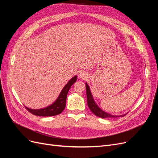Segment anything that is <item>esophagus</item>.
<instances>
[{
    "label": "esophagus",
    "mask_w": 158,
    "mask_h": 158,
    "mask_svg": "<svg viewBox=\"0 0 158 158\" xmlns=\"http://www.w3.org/2000/svg\"><path fill=\"white\" fill-rule=\"evenodd\" d=\"M88 74L86 73H85V72H80L78 74V77L82 80L86 79L88 78Z\"/></svg>",
    "instance_id": "obj_1"
}]
</instances>
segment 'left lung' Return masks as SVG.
<instances>
[{
    "mask_svg": "<svg viewBox=\"0 0 158 158\" xmlns=\"http://www.w3.org/2000/svg\"><path fill=\"white\" fill-rule=\"evenodd\" d=\"M85 88H86V95H87V102H88V106L89 108V109L92 111L93 113H94L95 115L98 116L101 118H116L118 117V116L117 115H113V114H110L109 113H107L103 110L100 109L96 103H95L94 100L93 99L92 95L91 94L89 88L88 86V84L85 83ZM125 114H123V115H121L119 117H123L125 116Z\"/></svg>",
    "mask_w": 158,
    "mask_h": 158,
    "instance_id": "obj_1",
    "label": "left lung"
}]
</instances>
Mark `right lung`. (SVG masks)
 <instances>
[{
  "instance_id": "1",
  "label": "right lung",
  "mask_w": 158,
  "mask_h": 158,
  "mask_svg": "<svg viewBox=\"0 0 158 158\" xmlns=\"http://www.w3.org/2000/svg\"><path fill=\"white\" fill-rule=\"evenodd\" d=\"M76 80H77V77L75 76L69 80V82L65 85L64 88L62 89L59 98L51 106L40 109H31L26 107H25L28 111L36 116L51 117L61 113L66 107V99L69 91L71 85L76 82Z\"/></svg>"
}]
</instances>
